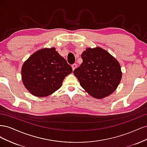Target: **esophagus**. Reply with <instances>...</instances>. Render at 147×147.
Here are the masks:
<instances>
[{"label":"esophagus","mask_w":147,"mask_h":147,"mask_svg":"<svg viewBox=\"0 0 147 147\" xmlns=\"http://www.w3.org/2000/svg\"><path fill=\"white\" fill-rule=\"evenodd\" d=\"M72 70H74L75 69L77 68V64H74L72 65Z\"/></svg>","instance_id":"esophagus-1"}]
</instances>
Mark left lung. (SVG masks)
Masks as SVG:
<instances>
[{"label": "left lung", "mask_w": 147, "mask_h": 147, "mask_svg": "<svg viewBox=\"0 0 147 147\" xmlns=\"http://www.w3.org/2000/svg\"><path fill=\"white\" fill-rule=\"evenodd\" d=\"M83 63L74 74L90 96L102 99L116 90L122 72L118 61L103 48H88L82 54Z\"/></svg>", "instance_id": "8db88e82"}]
</instances>
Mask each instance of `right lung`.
<instances>
[{"mask_svg": "<svg viewBox=\"0 0 147 147\" xmlns=\"http://www.w3.org/2000/svg\"><path fill=\"white\" fill-rule=\"evenodd\" d=\"M72 69L56 48L40 49L23 64L21 77L24 86L32 95L43 97L61 87L64 78Z\"/></svg>", "mask_w": 147, "mask_h": 147, "instance_id": "obj_1", "label": "right lung"}]
</instances>
